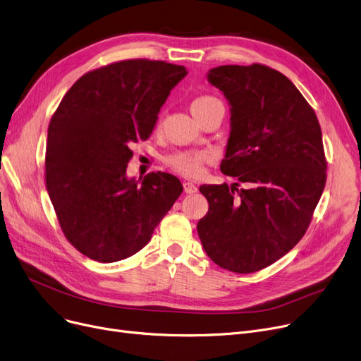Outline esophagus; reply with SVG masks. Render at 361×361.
<instances>
[{
    "label": "esophagus",
    "mask_w": 361,
    "mask_h": 361,
    "mask_svg": "<svg viewBox=\"0 0 361 361\" xmlns=\"http://www.w3.org/2000/svg\"><path fill=\"white\" fill-rule=\"evenodd\" d=\"M183 187H184V192H185L187 195H193V193L197 192V187H196L193 183H190V181H184V183H183Z\"/></svg>",
    "instance_id": "obj_1"
}]
</instances>
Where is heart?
I'll return each mask as SVG.
<instances>
[{"mask_svg": "<svg viewBox=\"0 0 361 361\" xmlns=\"http://www.w3.org/2000/svg\"><path fill=\"white\" fill-rule=\"evenodd\" d=\"M219 103L216 99L211 97V96H199L196 97L192 104L190 109L193 114H199L202 111H205L209 106ZM161 123V119H159ZM211 152L208 150H196V152H178L171 154L166 158V165L172 169L178 172V174L184 176V177H197L202 174L203 165H205L209 159H211Z\"/></svg>", "mask_w": 361, "mask_h": 361, "instance_id": "b5f03b06", "label": "heart"}]
</instances>
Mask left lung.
I'll return each instance as SVG.
<instances>
[{"instance_id":"1","label":"left lung","mask_w":361,"mask_h":361,"mask_svg":"<svg viewBox=\"0 0 361 361\" xmlns=\"http://www.w3.org/2000/svg\"><path fill=\"white\" fill-rule=\"evenodd\" d=\"M208 81L231 106L219 169L238 183L200 185L209 209L197 233L219 267L255 273L286 255L311 223L326 184L320 123L300 90L265 65L218 66Z\"/></svg>"}]
</instances>
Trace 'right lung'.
I'll return each instance as SVG.
<instances>
[{
	"mask_svg": "<svg viewBox=\"0 0 361 361\" xmlns=\"http://www.w3.org/2000/svg\"><path fill=\"white\" fill-rule=\"evenodd\" d=\"M184 66L131 59L87 72L49 125L45 185L65 238L85 257L115 262L143 249L183 192L180 180L149 172L127 178L131 146L153 131Z\"/></svg>",
	"mask_w": 361,
	"mask_h": 361,
	"instance_id": "1",
	"label": "right lung"
}]
</instances>
